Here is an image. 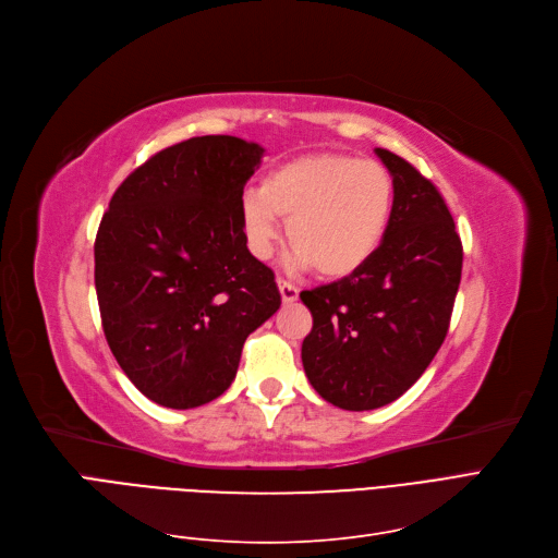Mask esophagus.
<instances>
[{"mask_svg": "<svg viewBox=\"0 0 558 558\" xmlns=\"http://www.w3.org/2000/svg\"><path fill=\"white\" fill-rule=\"evenodd\" d=\"M278 290H280V296L284 303H294L299 299V287L282 280V278H278Z\"/></svg>", "mask_w": 558, "mask_h": 558, "instance_id": "1", "label": "esophagus"}]
</instances>
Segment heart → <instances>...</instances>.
Wrapping results in <instances>:
<instances>
[{"label": "heart", "instance_id": "1", "mask_svg": "<svg viewBox=\"0 0 558 558\" xmlns=\"http://www.w3.org/2000/svg\"><path fill=\"white\" fill-rule=\"evenodd\" d=\"M396 209V181L381 162L344 154L287 160L245 191L239 220L247 253L268 259L287 220L292 264L347 278L377 255Z\"/></svg>", "mask_w": 558, "mask_h": 558}]
</instances>
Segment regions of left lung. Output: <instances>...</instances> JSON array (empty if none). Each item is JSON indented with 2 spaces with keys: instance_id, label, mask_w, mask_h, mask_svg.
Instances as JSON below:
<instances>
[{
  "instance_id": "8db88e82",
  "label": "left lung",
  "mask_w": 558,
  "mask_h": 558,
  "mask_svg": "<svg viewBox=\"0 0 558 558\" xmlns=\"http://www.w3.org/2000/svg\"><path fill=\"white\" fill-rule=\"evenodd\" d=\"M396 181L393 220L361 271L301 292L313 331L301 347L317 393L340 409L398 400L448 333L462 278V241L437 185L393 151L375 149Z\"/></svg>"
}]
</instances>
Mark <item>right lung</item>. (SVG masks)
Instances as JSON below:
<instances>
[{
	"mask_svg": "<svg viewBox=\"0 0 558 558\" xmlns=\"http://www.w3.org/2000/svg\"><path fill=\"white\" fill-rule=\"evenodd\" d=\"M264 149L204 135L131 172L102 214L94 280L106 340L142 396L193 409L236 377L245 338L280 307L271 268L247 253L239 204Z\"/></svg>",
	"mask_w": 558,
	"mask_h": 558,
	"instance_id": "right-lung-1",
	"label": "right lung"
}]
</instances>
